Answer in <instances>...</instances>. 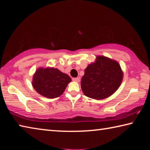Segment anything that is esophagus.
<instances>
[{"label":"esophagus","instance_id":"1","mask_svg":"<svg viewBox=\"0 0 150 150\" xmlns=\"http://www.w3.org/2000/svg\"><path fill=\"white\" fill-rule=\"evenodd\" d=\"M72 79H73V81H75V82H77V83H79V81H80V79H79V78H78V77L73 78Z\"/></svg>","mask_w":150,"mask_h":150}]
</instances>
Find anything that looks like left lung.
Returning <instances> with one entry per match:
<instances>
[{
  "instance_id": "left-lung-1",
  "label": "left lung",
  "mask_w": 150,
  "mask_h": 150,
  "mask_svg": "<svg viewBox=\"0 0 150 150\" xmlns=\"http://www.w3.org/2000/svg\"><path fill=\"white\" fill-rule=\"evenodd\" d=\"M123 73L119 63L105 56H97L96 62L87 66L81 79V87L88 97L104 99L120 87Z\"/></svg>"
}]
</instances>
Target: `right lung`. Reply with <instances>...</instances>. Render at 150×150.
<instances>
[{
  "instance_id": "1",
  "label": "right lung",
  "mask_w": 150,
  "mask_h": 150,
  "mask_svg": "<svg viewBox=\"0 0 150 150\" xmlns=\"http://www.w3.org/2000/svg\"><path fill=\"white\" fill-rule=\"evenodd\" d=\"M71 79L57 68H39L33 76L32 86L40 95L49 98H57L64 92Z\"/></svg>"
}]
</instances>
